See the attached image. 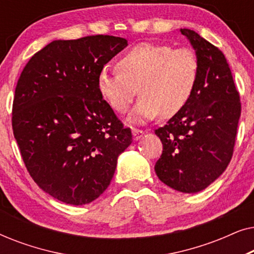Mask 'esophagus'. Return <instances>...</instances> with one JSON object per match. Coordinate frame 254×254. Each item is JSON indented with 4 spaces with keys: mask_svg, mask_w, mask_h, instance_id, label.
I'll list each match as a JSON object with an SVG mask.
<instances>
[{
    "mask_svg": "<svg viewBox=\"0 0 254 254\" xmlns=\"http://www.w3.org/2000/svg\"><path fill=\"white\" fill-rule=\"evenodd\" d=\"M131 134H133L134 140H138V138H141L142 136H143L144 130L138 129V128H131Z\"/></svg>",
    "mask_w": 254,
    "mask_h": 254,
    "instance_id": "1",
    "label": "esophagus"
}]
</instances>
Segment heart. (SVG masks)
<instances>
[{
  "mask_svg": "<svg viewBox=\"0 0 254 254\" xmlns=\"http://www.w3.org/2000/svg\"><path fill=\"white\" fill-rule=\"evenodd\" d=\"M118 70H100L97 86L103 99L118 113H125L137 91L141 99L129 116L144 123L162 113L171 118L192 98L200 74V62L190 48L141 43L129 48L117 64Z\"/></svg>",
  "mask_w": 254,
  "mask_h": 254,
  "instance_id": "obj_1",
  "label": "heart"
}]
</instances>
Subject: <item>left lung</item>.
Listing matches in <instances>:
<instances>
[{"label":"left lung","mask_w":254,"mask_h":254,"mask_svg":"<svg viewBox=\"0 0 254 254\" xmlns=\"http://www.w3.org/2000/svg\"><path fill=\"white\" fill-rule=\"evenodd\" d=\"M180 32L195 50L199 79L187 105L155 130L163 144L155 171L171 189L196 193L230 163L242 105L224 54L193 30Z\"/></svg>","instance_id":"1"}]
</instances>
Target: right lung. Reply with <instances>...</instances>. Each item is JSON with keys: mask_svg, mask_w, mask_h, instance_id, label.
<instances>
[{"mask_svg": "<svg viewBox=\"0 0 254 254\" xmlns=\"http://www.w3.org/2000/svg\"><path fill=\"white\" fill-rule=\"evenodd\" d=\"M127 46L120 37L54 40L30 59L12 103V130L27 171L68 204L96 200L109 187L118 156L131 143L97 86L104 65Z\"/></svg>", "mask_w": 254, "mask_h": 254, "instance_id": "1", "label": "right lung"}]
</instances>
